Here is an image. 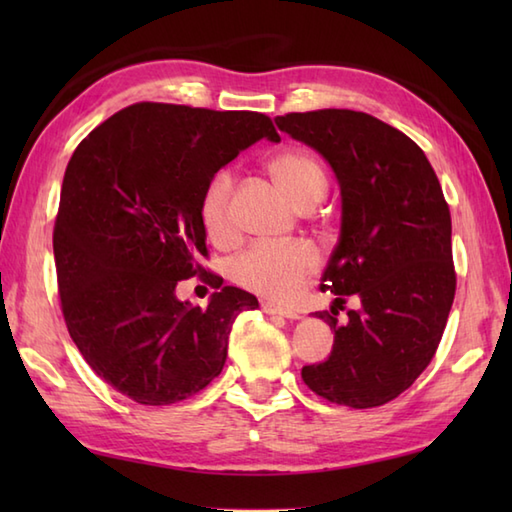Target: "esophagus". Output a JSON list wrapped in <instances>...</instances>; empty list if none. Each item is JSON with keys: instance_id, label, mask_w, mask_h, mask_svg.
Wrapping results in <instances>:
<instances>
[{"instance_id": "esophagus-1", "label": "esophagus", "mask_w": 512, "mask_h": 512, "mask_svg": "<svg viewBox=\"0 0 512 512\" xmlns=\"http://www.w3.org/2000/svg\"><path fill=\"white\" fill-rule=\"evenodd\" d=\"M262 310H264L266 314H277V317H286V319H299V312H297V310L281 308V306H275V303H270V301H262Z\"/></svg>"}]
</instances>
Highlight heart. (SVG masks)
<instances>
[{
  "label": "heart",
  "mask_w": 512,
  "mask_h": 512,
  "mask_svg": "<svg viewBox=\"0 0 512 512\" xmlns=\"http://www.w3.org/2000/svg\"><path fill=\"white\" fill-rule=\"evenodd\" d=\"M270 178L277 189L301 211L312 209L328 191V176L321 160L308 149H284L268 160ZM233 187L235 178L228 167L217 169L206 180L200 195V222L206 237L217 246H231L235 242L233 224ZM319 253L303 239H292L284 244H255L231 264V277L235 284L255 292L268 301L288 303L308 279L317 273Z\"/></svg>",
  "instance_id": "b5f03b06"
}]
</instances>
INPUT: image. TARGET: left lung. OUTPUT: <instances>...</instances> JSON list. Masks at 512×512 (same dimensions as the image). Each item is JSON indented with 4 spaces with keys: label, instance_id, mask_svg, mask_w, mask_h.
Returning a JSON list of instances; mask_svg holds the SVG:
<instances>
[{
    "label": "left lung",
    "instance_id": "left-lung-1",
    "mask_svg": "<svg viewBox=\"0 0 512 512\" xmlns=\"http://www.w3.org/2000/svg\"><path fill=\"white\" fill-rule=\"evenodd\" d=\"M281 132L314 147L341 184V239L314 312L334 330L323 363L301 378L314 394L352 409L398 398L436 356L455 297L451 213L440 180L409 136L354 110L277 116ZM347 296L362 301L335 319Z\"/></svg>",
    "mask_w": 512,
    "mask_h": 512
}]
</instances>
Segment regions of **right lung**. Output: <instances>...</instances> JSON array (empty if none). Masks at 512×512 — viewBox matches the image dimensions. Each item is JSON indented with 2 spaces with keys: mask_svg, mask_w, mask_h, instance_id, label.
Wrapping results in <instances>:
<instances>
[{
  "mask_svg": "<svg viewBox=\"0 0 512 512\" xmlns=\"http://www.w3.org/2000/svg\"><path fill=\"white\" fill-rule=\"evenodd\" d=\"M259 138L281 140L259 112L136 103L92 129L68 162L52 233L63 319L94 374L138 405L198 394L222 372L235 319L257 308L235 286L191 308L176 286L217 279L200 264V195Z\"/></svg>",
  "mask_w": 512,
  "mask_h": 512,
  "instance_id": "add662e5",
  "label": "right lung"
}]
</instances>
